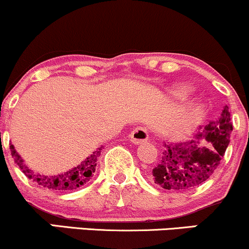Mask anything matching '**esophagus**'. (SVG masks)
I'll list each match as a JSON object with an SVG mask.
<instances>
[{
    "instance_id": "obj_1",
    "label": "esophagus",
    "mask_w": 249,
    "mask_h": 249,
    "mask_svg": "<svg viewBox=\"0 0 249 249\" xmlns=\"http://www.w3.org/2000/svg\"><path fill=\"white\" fill-rule=\"evenodd\" d=\"M148 139V132L145 127L138 126L136 127L130 134V141L133 142V144H142V142H146Z\"/></svg>"
}]
</instances>
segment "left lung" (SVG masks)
<instances>
[{
  "instance_id": "left-lung-1",
  "label": "left lung",
  "mask_w": 249,
  "mask_h": 249,
  "mask_svg": "<svg viewBox=\"0 0 249 249\" xmlns=\"http://www.w3.org/2000/svg\"><path fill=\"white\" fill-rule=\"evenodd\" d=\"M232 131L230 111L225 107L218 121L210 122L198 134L204 141L164 142L160 160L151 174L152 181L171 191H188L204 184L219 167Z\"/></svg>"
}]
</instances>
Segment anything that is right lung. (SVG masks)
I'll use <instances>...</instances> for the list:
<instances>
[{"instance_id": "add662e5", "label": "right lung", "mask_w": 249, "mask_h": 249, "mask_svg": "<svg viewBox=\"0 0 249 249\" xmlns=\"http://www.w3.org/2000/svg\"><path fill=\"white\" fill-rule=\"evenodd\" d=\"M102 147L95 151L91 156H89L85 160H83L78 166L73 167L72 170L68 171L62 174H57V176H41V174L34 173L29 167L23 162V159L18 156V153L15 151L14 145L10 144V151L11 156H13L14 160L18 167L21 168L28 178L35 181L39 186H43L49 190H56V191H73L77 188L82 187L83 185L88 184L90 179L92 178L93 173L96 171L97 166V159L101 156Z\"/></svg>"}]
</instances>
